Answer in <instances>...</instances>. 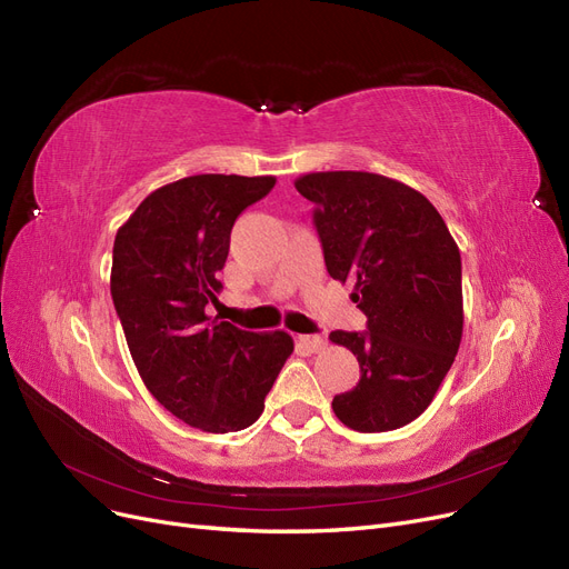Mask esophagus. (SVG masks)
<instances>
[{"mask_svg":"<svg viewBox=\"0 0 569 569\" xmlns=\"http://www.w3.org/2000/svg\"><path fill=\"white\" fill-rule=\"evenodd\" d=\"M298 341L305 346L307 351H311V353H316V351H320V349H326V337H320V335H300L298 337Z\"/></svg>","mask_w":569,"mask_h":569,"instance_id":"esophagus-1","label":"esophagus"}]
</instances>
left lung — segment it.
<instances>
[{
	"instance_id": "1",
	"label": "left lung",
	"mask_w": 569,
	"mask_h": 569,
	"mask_svg": "<svg viewBox=\"0 0 569 569\" xmlns=\"http://www.w3.org/2000/svg\"><path fill=\"white\" fill-rule=\"evenodd\" d=\"M313 202L328 274L356 286L365 332H330L353 351L360 381L335 395L358 432L398 430L421 416L462 337V264L439 211L418 190L369 171H316L295 181Z\"/></svg>"
}]
</instances>
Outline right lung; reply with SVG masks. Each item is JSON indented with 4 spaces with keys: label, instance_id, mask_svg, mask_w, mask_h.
Here are the masks:
<instances>
[{
    "label": "right lung",
    "instance_id": "right-lung-1",
    "mask_svg": "<svg viewBox=\"0 0 569 569\" xmlns=\"http://www.w3.org/2000/svg\"><path fill=\"white\" fill-rule=\"evenodd\" d=\"M274 177L197 174L151 192L113 241L111 298L153 398L204 432L253 426L292 353L288 332H249L207 316L239 213Z\"/></svg>",
    "mask_w": 569,
    "mask_h": 569
}]
</instances>
